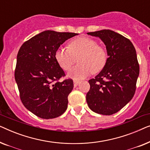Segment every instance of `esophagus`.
Masks as SVG:
<instances>
[{
	"mask_svg": "<svg viewBox=\"0 0 150 150\" xmlns=\"http://www.w3.org/2000/svg\"><path fill=\"white\" fill-rule=\"evenodd\" d=\"M79 83H80L79 81H77V80H74V87H76V86L79 85Z\"/></svg>",
	"mask_w": 150,
	"mask_h": 150,
	"instance_id": "34e87169",
	"label": "esophagus"
}]
</instances>
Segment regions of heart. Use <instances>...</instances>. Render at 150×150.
<instances>
[{"label":"heart","mask_w":150,"mask_h":150,"mask_svg":"<svg viewBox=\"0 0 150 150\" xmlns=\"http://www.w3.org/2000/svg\"><path fill=\"white\" fill-rule=\"evenodd\" d=\"M55 59L64 70L72 67L76 61L79 63L67 73L74 79H83L104 68L108 55L105 49L98 45L97 41L87 37L75 39L69 44L68 48L60 47L55 52Z\"/></svg>","instance_id":"heart-1"}]
</instances>
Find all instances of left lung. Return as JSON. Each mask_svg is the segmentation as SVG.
Instances as JSON below:
<instances>
[{
  "label": "left lung",
  "mask_w": 150,
  "mask_h": 150,
  "mask_svg": "<svg viewBox=\"0 0 150 150\" xmlns=\"http://www.w3.org/2000/svg\"><path fill=\"white\" fill-rule=\"evenodd\" d=\"M87 35L104 42L108 57L102 70L89 81L86 100L93 112L110 115L122 109L134 95L139 75L136 50L128 39L113 30L104 29Z\"/></svg>",
  "instance_id": "left-lung-1"
}]
</instances>
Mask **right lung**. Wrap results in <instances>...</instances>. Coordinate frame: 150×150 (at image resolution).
Wrapping results in <instances>:
<instances>
[{"label":"right lung","instance_id":"right-lung-1","mask_svg":"<svg viewBox=\"0 0 150 150\" xmlns=\"http://www.w3.org/2000/svg\"><path fill=\"white\" fill-rule=\"evenodd\" d=\"M74 33L45 30L26 41L17 55L15 80L26 108L42 119H53L66 110L67 96L72 91L71 79L56 82L65 73L55 52Z\"/></svg>","mask_w":150,"mask_h":150}]
</instances>
